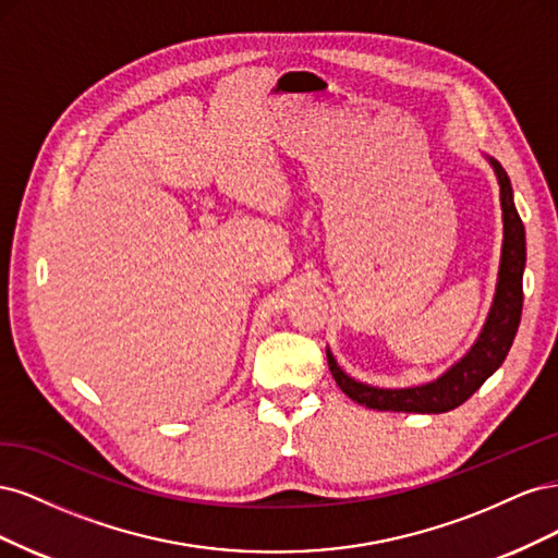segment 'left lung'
<instances>
[{
    "label": "left lung",
    "mask_w": 558,
    "mask_h": 558,
    "mask_svg": "<svg viewBox=\"0 0 558 558\" xmlns=\"http://www.w3.org/2000/svg\"><path fill=\"white\" fill-rule=\"evenodd\" d=\"M500 183V207L505 223L502 260L494 307L488 312L484 330L468 356L456 363L449 373L424 386L414 388H375L344 375L328 351V367L337 386L359 404L379 412H416L442 414L463 404L477 388L502 365L514 342L523 305V265H526V232L512 199V183L498 160H492Z\"/></svg>",
    "instance_id": "1"
}]
</instances>
